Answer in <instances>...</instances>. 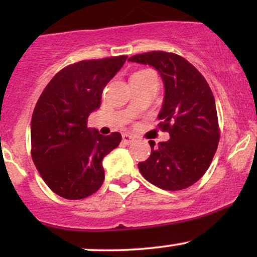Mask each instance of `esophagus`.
Instances as JSON below:
<instances>
[{"label":"esophagus","mask_w":257,"mask_h":257,"mask_svg":"<svg viewBox=\"0 0 257 257\" xmlns=\"http://www.w3.org/2000/svg\"><path fill=\"white\" fill-rule=\"evenodd\" d=\"M122 139H123V143L126 144V145H129V144L134 141V137H132V135L129 134H123Z\"/></svg>","instance_id":"obj_1"}]
</instances>
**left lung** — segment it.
Returning a JSON list of instances; mask_svg holds the SVG:
<instances>
[{
	"instance_id": "8db88e82",
	"label": "left lung",
	"mask_w": 257,
	"mask_h": 257,
	"mask_svg": "<svg viewBox=\"0 0 257 257\" xmlns=\"http://www.w3.org/2000/svg\"><path fill=\"white\" fill-rule=\"evenodd\" d=\"M155 67L164 84L157 118L168 141L150 140L151 155L138 164L143 176L162 190L190 187L204 175L220 140L216 105L210 87L192 64L180 55L150 52L128 59Z\"/></svg>"
}]
</instances>
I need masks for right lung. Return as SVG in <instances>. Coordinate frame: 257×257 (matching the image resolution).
Instances as JSON below:
<instances>
[{"mask_svg": "<svg viewBox=\"0 0 257 257\" xmlns=\"http://www.w3.org/2000/svg\"><path fill=\"white\" fill-rule=\"evenodd\" d=\"M126 55L83 60L59 71L41 94L31 118V155L47 186L66 199H82L99 190L102 159L122 140L101 135L87 119L101 102L106 84Z\"/></svg>", "mask_w": 257, "mask_h": 257, "instance_id": "1", "label": "right lung"}]
</instances>
